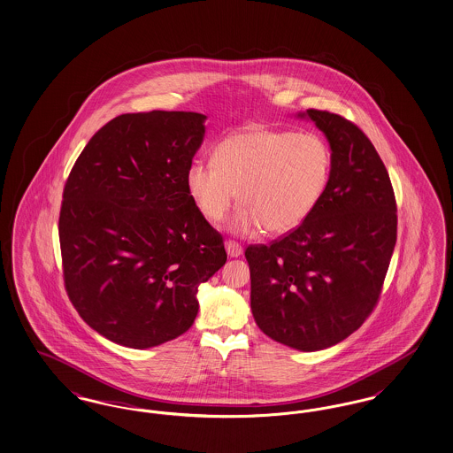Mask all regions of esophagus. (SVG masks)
<instances>
[{
    "label": "esophagus",
    "mask_w": 453,
    "mask_h": 453,
    "mask_svg": "<svg viewBox=\"0 0 453 453\" xmlns=\"http://www.w3.org/2000/svg\"><path fill=\"white\" fill-rule=\"evenodd\" d=\"M226 251L231 258H237L242 255V246L236 241H226Z\"/></svg>",
    "instance_id": "esophagus-1"
}]
</instances>
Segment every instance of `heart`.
<instances>
[{"mask_svg":"<svg viewBox=\"0 0 453 453\" xmlns=\"http://www.w3.org/2000/svg\"><path fill=\"white\" fill-rule=\"evenodd\" d=\"M331 166V150L321 135L253 126L220 141L214 163H192L187 188L202 216L214 224L227 216L237 196L233 233L255 234L265 227L270 234H285L312 214Z\"/></svg>","mask_w":453,"mask_h":453,"instance_id":"obj_1","label":"heart"}]
</instances>
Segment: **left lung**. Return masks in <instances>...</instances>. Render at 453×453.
<instances>
[{
    "mask_svg": "<svg viewBox=\"0 0 453 453\" xmlns=\"http://www.w3.org/2000/svg\"><path fill=\"white\" fill-rule=\"evenodd\" d=\"M331 148L327 187L312 214L272 244H251V311L281 345L318 351L357 331L382 292L397 207L373 144L345 117L307 110Z\"/></svg>",
    "mask_w": 453,
    "mask_h": 453,
    "instance_id": "left-lung-1",
    "label": "left lung"
}]
</instances>
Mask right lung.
<instances>
[{
	"instance_id": "right-lung-1",
	"label": "right lung",
	"mask_w": 453,
	"mask_h": 453,
	"mask_svg": "<svg viewBox=\"0 0 453 453\" xmlns=\"http://www.w3.org/2000/svg\"><path fill=\"white\" fill-rule=\"evenodd\" d=\"M205 119L119 115L89 139L65 181V292L83 321L117 345L144 349L188 331L200 283L227 259L187 188Z\"/></svg>"
}]
</instances>
